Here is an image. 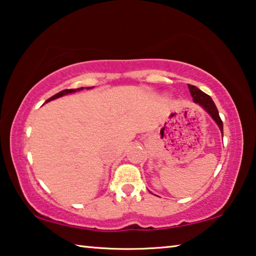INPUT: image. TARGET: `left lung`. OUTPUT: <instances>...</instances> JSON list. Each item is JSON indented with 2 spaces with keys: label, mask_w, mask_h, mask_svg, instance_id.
Returning <instances> with one entry per match:
<instances>
[{
  "label": "left lung",
  "mask_w": 256,
  "mask_h": 256,
  "mask_svg": "<svg viewBox=\"0 0 256 256\" xmlns=\"http://www.w3.org/2000/svg\"><path fill=\"white\" fill-rule=\"evenodd\" d=\"M189 90L190 94H192V100L197 104H200V106L203 108V109L206 111V112L210 114L212 117V120H214L217 125L220 128V131L222 133V122L220 120V117H219V112H218V109L217 106H216V104L214 103V100L208 95L206 94L203 92L202 90H200L198 88L195 87V86H192L189 84Z\"/></svg>",
  "instance_id": "obj_1"
}]
</instances>
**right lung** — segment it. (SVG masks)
Here are the masks:
<instances>
[{
	"instance_id": "obj_1",
	"label": "right lung",
	"mask_w": 256,
	"mask_h": 256,
	"mask_svg": "<svg viewBox=\"0 0 256 256\" xmlns=\"http://www.w3.org/2000/svg\"><path fill=\"white\" fill-rule=\"evenodd\" d=\"M92 87H89L88 89H90ZM82 89H84V87H81V88H78V89H64V90H62V92H58V94H56L54 96H52V97H50V98L46 100V102H50V100H56V98H59V97H61V96H64V95H67V94H72V92H78V90H82Z\"/></svg>"
}]
</instances>
